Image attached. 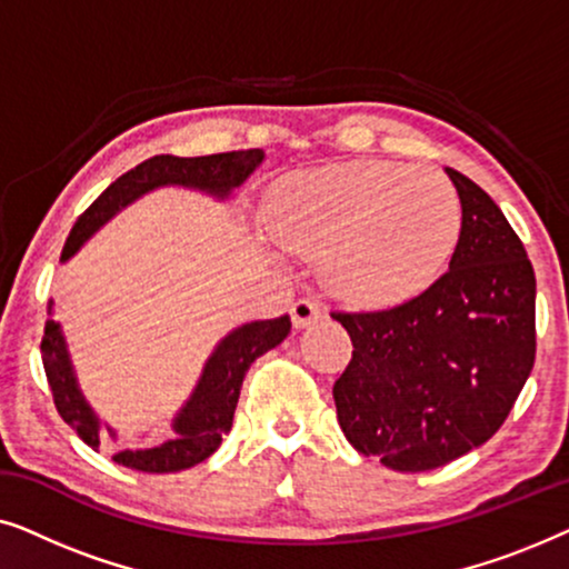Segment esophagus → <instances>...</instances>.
Segmentation results:
<instances>
[{
    "label": "esophagus",
    "mask_w": 569,
    "mask_h": 569,
    "mask_svg": "<svg viewBox=\"0 0 569 569\" xmlns=\"http://www.w3.org/2000/svg\"><path fill=\"white\" fill-rule=\"evenodd\" d=\"M290 313H292V323L298 326V329H302V326L313 323L316 318H321L323 310H321V302H318V300H313V298H300V300L292 302Z\"/></svg>",
    "instance_id": "34e87169"
}]
</instances>
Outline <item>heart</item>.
<instances>
[{
  "mask_svg": "<svg viewBox=\"0 0 569 569\" xmlns=\"http://www.w3.org/2000/svg\"><path fill=\"white\" fill-rule=\"evenodd\" d=\"M269 228L292 251L323 256V279L341 300L383 308L440 277L461 204L435 170L355 160L290 178L271 199Z\"/></svg>",
  "mask_w": 569,
  "mask_h": 569,
  "instance_id": "b5f03b06",
  "label": "heart"
}]
</instances>
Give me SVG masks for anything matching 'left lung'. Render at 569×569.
<instances>
[{
  "label": "left lung",
  "mask_w": 569,
  "mask_h": 569,
  "mask_svg": "<svg viewBox=\"0 0 569 569\" xmlns=\"http://www.w3.org/2000/svg\"><path fill=\"white\" fill-rule=\"evenodd\" d=\"M461 199L450 269L386 310H333L352 360L333 383L341 432L393 471H430L485 446L536 360V277L502 209L448 168Z\"/></svg>",
  "instance_id": "left-lung-1"
}]
</instances>
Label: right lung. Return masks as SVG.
<instances>
[{"mask_svg":"<svg viewBox=\"0 0 569 569\" xmlns=\"http://www.w3.org/2000/svg\"><path fill=\"white\" fill-rule=\"evenodd\" d=\"M263 158L261 150H238V152H220L204 154V158H178V154H154V158L139 162L137 168L116 178L84 212L77 217L72 232H69L61 259H69L108 217H113L121 207H127L139 193L154 189L162 183H183L197 186L228 197L230 189H236L253 173ZM292 329L290 316L271 318V321H253L240 326L232 331L214 355L209 357L204 376H201L197 391L191 401L186 403L181 415L176 419L178 438L162 442L160 448L150 450H121L113 456L116 463L127 469L147 471V473H173L191 469L214 453L220 448L222 435L230 432L232 415L240 396V383H243L246 370L251 368L256 357L269 352L277 347ZM41 360L46 378H49L53 403L61 419L88 442L92 450H98V422L92 411L84 403L80 388L74 383L72 368L64 339H61L59 326L46 321L43 341H41Z\"/></svg>","mask_w":569,"mask_h":569,"instance_id":"1","label":"right lung"}]
</instances>
